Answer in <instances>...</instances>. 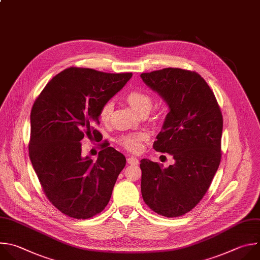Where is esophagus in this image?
Returning a JSON list of instances; mask_svg holds the SVG:
<instances>
[{
  "instance_id": "esophagus-1",
  "label": "esophagus",
  "mask_w": 260,
  "mask_h": 260,
  "mask_svg": "<svg viewBox=\"0 0 260 260\" xmlns=\"http://www.w3.org/2000/svg\"><path fill=\"white\" fill-rule=\"evenodd\" d=\"M127 163L130 165H137L139 163V160L135 157H128L127 158Z\"/></svg>"
}]
</instances>
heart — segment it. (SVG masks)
Returning <instances> with one entry per match:
<instances>
[{
	"label": "heart",
	"mask_w": 260,
	"mask_h": 260,
	"mask_svg": "<svg viewBox=\"0 0 260 260\" xmlns=\"http://www.w3.org/2000/svg\"><path fill=\"white\" fill-rule=\"evenodd\" d=\"M125 100L139 114H146L152 106V96L143 89H131L125 94ZM114 111V105L112 101H106L100 107L98 112V118L101 123L107 124L111 121ZM148 138V133L144 131L129 133L123 135L119 139V143L127 150L131 152H139L143 147V141Z\"/></svg>",
	"instance_id": "b5f03b06"
}]
</instances>
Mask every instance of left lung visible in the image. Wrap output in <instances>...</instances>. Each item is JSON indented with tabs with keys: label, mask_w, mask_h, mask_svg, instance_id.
<instances>
[{
	"label": "left lung",
	"mask_w": 260,
	"mask_h": 260,
	"mask_svg": "<svg viewBox=\"0 0 260 260\" xmlns=\"http://www.w3.org/2000/svg\"><path fill=\"white\" fill-rule=\"evenodd\" d=\"M140 77L169 106L153 148L175 160L168 168L140 161L141 194L153 212L178 217L200 203L219 167L222 114L213 91L196 72L168 68Z\"/></svg>",
	"instance_id": "left-lung-1"
}]
</instances>
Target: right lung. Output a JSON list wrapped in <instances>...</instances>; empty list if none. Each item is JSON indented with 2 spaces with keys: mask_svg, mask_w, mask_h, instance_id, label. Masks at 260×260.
I'll list each match as a JSON object with an SVG mask.
<instances>
[{
  "mask_svg": "<svg viewBox=\"0 0 260 260\" xmlns=\"http://www.w3.org/2000/svg\"><path fill=\"white\" fill-rule=\"evenodd\" d=\"M131 77L69 68L50 80L34 102L29 159L48 200L70 217L88 219L105 209L126 165L125 155L107 140L99 143L96 161L82 157L81 140L102 139L94 128L99 109Z\"/></svg>",
  "mask_w": 260,
  "mask_h": 260,
  "instance_id": "obj_1",
  "label": "right lung"
}]
</instances>
